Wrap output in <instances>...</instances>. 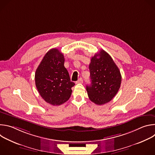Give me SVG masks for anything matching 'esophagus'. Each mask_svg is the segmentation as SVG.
I'll list each match as a JSON object with an SVG mask.
<instances>
[{"instance_id":"34e87169","label":"esophagus","mask_w":155,"mask_h":155,"mask_svg":"<svg viewBox=\"0 0 155 155\" xmlns=\"http://www.w3.org/2000/svg\"><path fill=\"white\" fill-rule=\"evenodd\" d=\"M83 81V79H82L81 78H79V79L78 80V81H76V83H82Z\"/></svg>"}]
</instances>
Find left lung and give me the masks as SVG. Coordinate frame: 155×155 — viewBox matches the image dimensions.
Listing matches in <instances>:
<instances>
[{
    "label": "left lung",
    "mask_w": 155,
    "mask_h": 155,
    "mask_svg": "<svg viewBox=\"0 0 155 155\" xmlns=\"http://www.w3.org/2000/svg\"><path fill=\"white\" fill-rule=\"evenodd\" d=\"M89 69L91 83L86 86L89 99L99 105L110 102L118 93L121 83L117 65L111 56L101 50L91 58Z\"/></svg>",
    "instance_id": "1"
}]
</instances>
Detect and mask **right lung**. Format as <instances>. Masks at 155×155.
<instances>
[{"mask_svg": "<svg viewBox=\"0 0 155 155\" xmlns=\"http://www.w3.org/2000/svg\"><path fill=\"white\" fill-rule=\"evenodd\" d=\"M64 57L56 48L44 56L35 71V81L41 97L47 103L59 105L70 98L75 83L64 67Z\"/></svg>", "mask_w": 155, "mask_h": 155, "instance_id": "add662e5", "label": "right lung"}]
</instances>
